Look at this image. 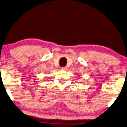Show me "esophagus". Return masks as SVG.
Masks as SVG:
<instances>
[{
    "label": "esophagus",
    "instance_id": "obj_1",
    "mask_svg": "<svg viewBox=\"0 0 127 127\" xmlns=\"http://www.w3.org/2000/svg\"><path fill=\"white\" fill-rule=\"evenodd\" d=\"M67 69V67H66V66H65V67H61L62 70H66Z\"/></svg>",
    "mask_w": 127,
    "mask_h": 127
}]
</instances>
